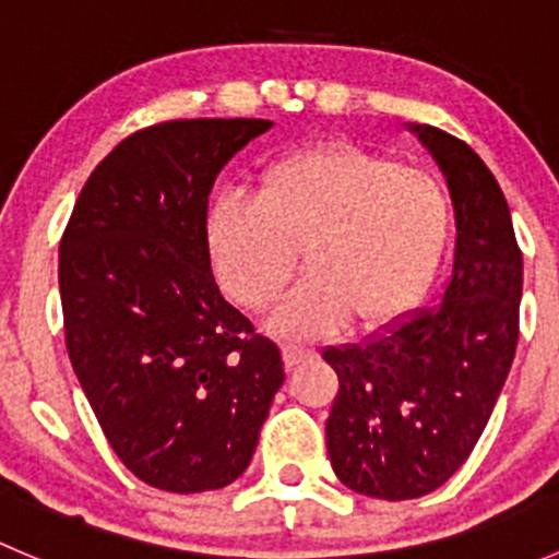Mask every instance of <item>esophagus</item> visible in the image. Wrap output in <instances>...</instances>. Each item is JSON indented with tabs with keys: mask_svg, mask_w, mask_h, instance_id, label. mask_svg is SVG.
I'll return each instance as SVG.
<instances>
[{
	"mask_svg": "<svg viewBox=\"0 0 559 559\" xmlns=\"http://www.w3.org/2000/svg\"><path fill=\"white\" fill-rule=\"evenodd\" d=\"M313 357V348L302 346V343H286L284 346V362L286 368H295V365H300L302 359Z\"/></svg>",
	"mask_w": 559,
	"mask_h": 559,
	"instance_id": "esophagus-1",
	"label": "esophagus"
}]
</instances>
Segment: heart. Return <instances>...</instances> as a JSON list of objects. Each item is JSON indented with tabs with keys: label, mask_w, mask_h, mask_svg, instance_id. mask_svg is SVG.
Masks as SVG:
<instances>
[{
	"label": "heart",
	"mask_w": 559,
	"mask_h": 559,
	"mask_svg": "<svg viewBox=\"0 0 559 559\" xmlns=\"http://www.w3.org/2000/svg\"><path fill=\"white\" fill-rule=\"evenodd\" d=\"M449 200L436 178L354 145L281 156L257 197L224 194L205 218L222 289L251 311L311 273L273 313L284 335H324L354 316L386 330L419 306L449 238Z\"/></svg>",
	"instance_id": "heart-1"
}]
</instances>
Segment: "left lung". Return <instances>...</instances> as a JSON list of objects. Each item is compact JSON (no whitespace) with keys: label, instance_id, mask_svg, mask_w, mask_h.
Instances as JSON below:
<instances>
[{"label":"left lung","instance_id":"8db88e82","mask_svg":"<svg viewBox=\"0 0 559 559\" xmlns=\"http://www.w3.org/2000/svg\"><path fill=\"white\" fill-rule=\"evenodd\" d=\"M408 129L452 194V278L432 311L359 346L324 352L341 384L326 419L332 471L379 500L421 498L460 471L520 341L522 251L498 180L462 140L427 123Z\"/></svg>","mask_w":559,"mask_h":559}]
</instances>
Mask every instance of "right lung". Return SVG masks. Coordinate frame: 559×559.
<instances>
[{
    "label": "right lung",
    "mask_w": 559,
    "mask_h": 559,
    "mask_svg": "<svg viewBox=\"0 0 559 559\" xmlns=\"http://www.w3.org/2000/svg\"><path fill=\"white\" fill-rule=\"evenodd\" d=\"M262 118H191L129 134L88 175L59 246L72 370L123 465L178 495L251 462L284 362L218 292L207 197Z\"/></svg>",
    "instance_id": "add662e5"
}]
</instances>
